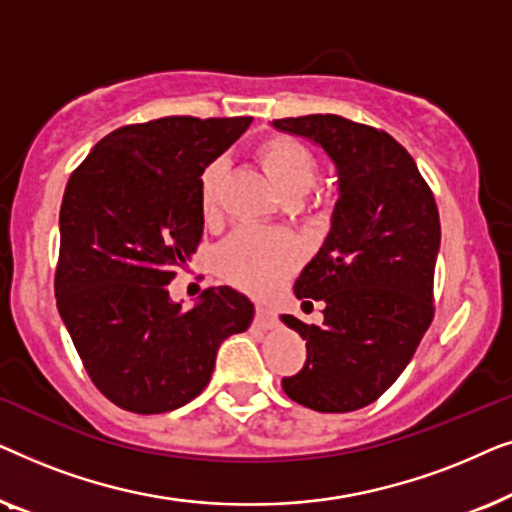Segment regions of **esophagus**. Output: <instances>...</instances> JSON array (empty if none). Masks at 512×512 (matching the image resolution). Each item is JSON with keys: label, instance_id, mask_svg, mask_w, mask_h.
Returning a JSON list of instances; mask_svg holds the SVG:
<instances>
[{"label": "esophagus", "instance_id": "obj_1", "mask_svg": "<svg viewBox=\"0 0 512 512\" xmlns=\"http://www.w3.org/2000/svg\"><path fill=\"white\" fill-rule=\"evenodd\" d=\"M256 324L263 326V328H272L277 324V314L268 310V307L256 305Z\"/></svg>", "mask_w": 512, "mask_h": 512}]
</instances>
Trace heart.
I'll return each mask as SVG.
<instances>
[{"mask_svg": "<svg viewBox=\"0 0 512 512\" xmlns=\"http://www.w3.org/2000/svg\"><path fill=\"white\" fill-rule=\"evenodd\" d=\"M258 163L286 200L303 198L319 174L317 156L293 137H272L263 142L258 149ZM223 174L226 167L221 160L209 163L200 174L198 195L205 221H214L219 216ZM300 261H303V247L291 233L254 228L237 230L216 249L214 256L221 279L254 296L275 291L298 268Z\"/></svg>", "mask_w": 512, "mask_h": 512, "instance_id": "b5f03b06", "label": "heart"}]
</instances>
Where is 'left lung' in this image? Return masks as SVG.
Wrapping results in <instances>:
<instances>
[{
    "label": "left lung",
    "instance_id": "1",
    "mask_svg": "<svg viewBox=\"0 0 512 512\" xmlns=\"http://www.w3.org/2000/svg\"><path fill=\"white\" fill-rule=\"evenodd\" d=\"M272 125L312 139L338 167L331 230L293 286L298 300H324V324L282 314L307 347L303 370L282 387L317 412L366 408L396 382L431 326L436 200L410 153L384 130L335 114Z\"/></svg>",
    "mask_w": 512,
    "mask_h": 512
}]
</instances>
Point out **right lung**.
Returning a JSON list of instances; mask_svg holds the SVG:
<instances>
[{"mask_svg": "<svg viewBox=\"0 0 512 512\" xmlns=\"http://www.w3.org/2000/svg\"><path fill=\"white\" fill-rule=\"evenodd\" d=\"M251 116H165L100 139L67 181L55 300L90 380L118 408L158 415L193 401L254 305L230 286L181 310L167 284L202 240L198 181Z\"/></svg>", "mask_w": 512, "mask_h": 512, "instance_id": "1", "label": "right lung"}]
</instances>
